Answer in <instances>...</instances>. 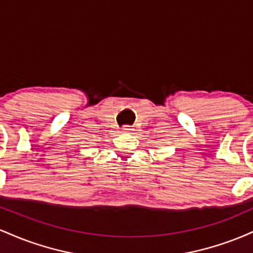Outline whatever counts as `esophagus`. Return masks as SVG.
I'll list each match as a JSON object with an SVG mask.
<instances>
[{"label":"esophagus","instance_id":"1","mask_svg":"<svg viewBox=\"0 0 253 253\" xmlns=\"http://www.w3.org/2000/svg\"><path fill=\"white\" fill-rule=\"evenodd\" d=\"M123 132L124 133H128V134H130V133L133 132V128L130 126H124L123 127Z\"/></svg>","mask_w":253,"mask_h":253}]
</instances>
